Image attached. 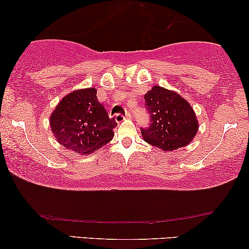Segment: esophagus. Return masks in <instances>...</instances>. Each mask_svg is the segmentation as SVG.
Wrapping results in <instances>:
<instances>
[{
    "mask_svg": "<svg viewBox=\"0 0 249 249\" xmlns=\"http://www.w3.org/2000/svg\"><path fill=\"white\" fill-rule=\"evenodd\" d=\"M131 118V113L125 111L124 113H117L116 115V121L117 122H121L124 119H130Z\"/></svg>",
    "mask_w": 249,
    "mask_h": 249,
    "instance_id": "obj_1",
    "label": "esophagus"
}]
</instances>
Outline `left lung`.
Returning <instances> with one entry per match:
<instances>
[{
  "instance_id": "8db88e82",
  "label": "left lung",
  "mask_w": 249,
  "mask_h": 249,
  "mask_svg": "<svg viewBox=\"0 0 249 249\" xmlns=\"http://www.w3.org/2000/svg\"><path fill=\"white\" fill-rule=\"evenodd\" d=\"M149 127L141 128L144 140L163 151L182 148L193 140L198 122L193 108L178 93L154 86L144 95Z\"/></svg>"
}]
</instances>
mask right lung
I'll return each instance as SVG.
<instances>
[{"mask_svg":"<svg viewBox=\"0 0 249 249\" xmlns=\"http://www.w3.org/2000/svg\"><path fill=\"white\" fill-rule=\"evenodd\" d=\"M51 129L60 144L80 154H90L111 141L115 118L97 99L95 88L75 90L64 97L51 116Z\"/></svg>","mask_w":249,"mask_h":249,"instance_id":"right-lung-1","label":"right lung"}]
</instances>
